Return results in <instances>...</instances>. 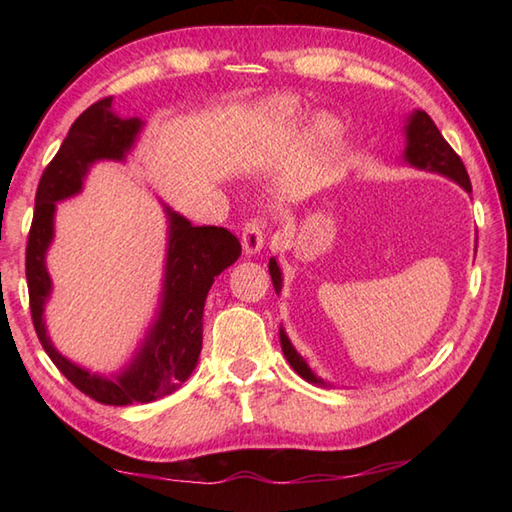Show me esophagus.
Listing matches in <instances>:
<instances>
[{
    "label": "esophagus",
    "mask_w": 512,
    "mask_h": 512,
    "mask_svg": "<svg viewBox=\"0 0 512 512\" xmlns=\"http://www.w3.org/2000/svg\"><path fill=\"white\" fill-rule=\"evenodd\" d=\"M242 246L246 255H257L264 248V224L262 220H248L242 228Z\"/></svg>",
    "instance_id": "esophagus-1"
}]
</instances>
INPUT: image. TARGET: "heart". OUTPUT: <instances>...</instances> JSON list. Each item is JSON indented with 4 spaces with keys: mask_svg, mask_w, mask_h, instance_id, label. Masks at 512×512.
I'll use <instances>...</instances> for the list:
<instances>
[{
    "mask_svg": "<svg viewBox=\"0 0 512 512\" xmlns=\"http://www.w3.org/2000/svg\"><path fill=\"white\" fill-rule=\"evenodd\" d=\"M299 107L288 101V99H279V101H268L262 107H259V116L264 118L266 123H288L292 118H297ZM336 134V123L330 116H319L314 121V136L321 140H330Z\"/></svg>",
    "mask_w": 512,
    "mask_h": 512,
    "instance_id": "heart-1",
    "label": "heart"
}]
</instances>
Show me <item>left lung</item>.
<instances>
[{
	"mask_svg": "<svg viewBox=\"0 0 512 512\" xmlns=\"http://www.w3.org/2000/svg\"><path fill=\"white\" fill-rule=\"evenodd\" d=\"M405 134H407L405 160L409 162L411 167L422 169V171L440 173V176H447L453 182H458L464 191L471 193V180H469V173H466L464 162L451 149L447 140L442 138L440 129L436 127V123L431 121V116L427 112H422V110L413 112L407 118ZM268 270H270V279H273L275 292L279 295L281 270H279L275 259H270V262H268ZM279 341H281V350H284V356L288 358L290 367L295 369V372L303 380H308V383L325 387V380L312 372L308 363L303 361V356L295 350V347H292V343H290V339H288L284 330H279Z\"/></svg>",
	"mask_w": 512,
	"mask_h": 512,
	"instance_id": "left-lung-1",
	"label": "left lung"
}]
</instances>
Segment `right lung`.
I'll return each mask as SVG.
<instances>
[{
  "label": "right lung",
  "mask_w": 512,
  "mask_h": 512,
  "mask_svg": "<svg viewBox=\"0 0 512 512\" xmlns=\"http://www.w3.org/2000/svg\"><path fill=\"white\" fill-rule=\"evenodd\" d=\"M140 129V118L114 114L112 99H101L76 118L57 156L50 160L39 180L26 246L30 314L43 350L76 389L96 402L114 407L167 396L193 374L202 350L206 295L215 277L242 255L239 239L231 231L222 226H193L187 217L165 206L169 242L160 308L129 365L114 376L90 374L54 350L43 321V306L52 292L46 253L54 237L57 202L81 193L83 180L94 162H123Z\"/></svg>",
  "instance_id": "right-lung-1"
}]
</instances>
